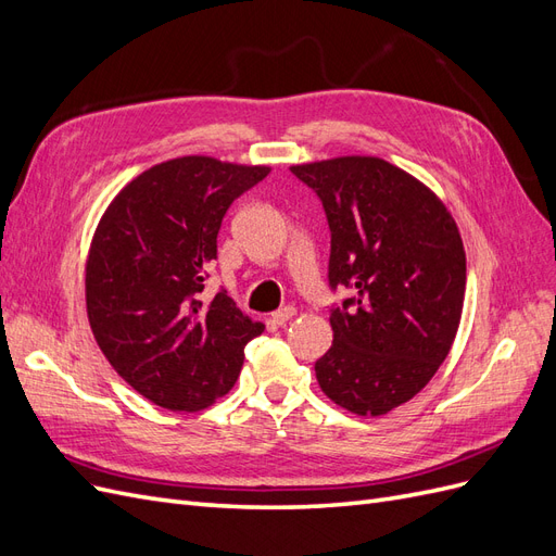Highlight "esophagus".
Masks as SVG:
<instances>
[{
  "instance_id": "34e87169",
  "label": "esophagus",
  "mask_w": 556,
  "mask_h": 556,
  "mask_svg": "<svg viewBox=\"0 0 556 556\" xmlns=\"http://www.w3.org/2000/svg\"><path fill=\"white\" fill-rule=\"evenodd\" d=\"M294 308L292 306H285V308H278L276 313H271V319H274V325H278V327H285L290 323V319L294 317Z\"/></svg>"
}]
</instances>
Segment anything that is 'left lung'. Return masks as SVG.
Here are the masks:
<instances>
[{
	"label": "left lung",
	"mask_w": 556,
	"mask_h": 556,
	"mask_svg": "<svg viewBox=\"0 0 556 556\" xmlns=\"http://www.w3.org/2000/svg\"><path fill=\"white\" fill-rule=\"evenodd\" d=\"M323 201L331 231L333 345L315 362L323 392L355 415H384L439 371L459 329L466 252L425 182L380 157L290 166Z\"/></svg>",
	"instance_id": "left-lung-1"
}]
</instances>
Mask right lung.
<instances>
[{
  "label": "right lung",
  "mask_w": 556,
  "mask_h": 556,
  "mask_svg": "<svg viewBox=\"0 0 556 556\" xmlns=\"http://www.w3.org/2000/svg\"><path fill=\"white\" fill-rule=\"evenodd\" d=\"M190 155L150 166L111 201L86 264L88 319L117 376L155 406L201 410L237 382L264 331L225 290L204 299L231 201L268 176Z\"/></svg>",
  "instance_id": "right-lung-1"
}]
</instances>
